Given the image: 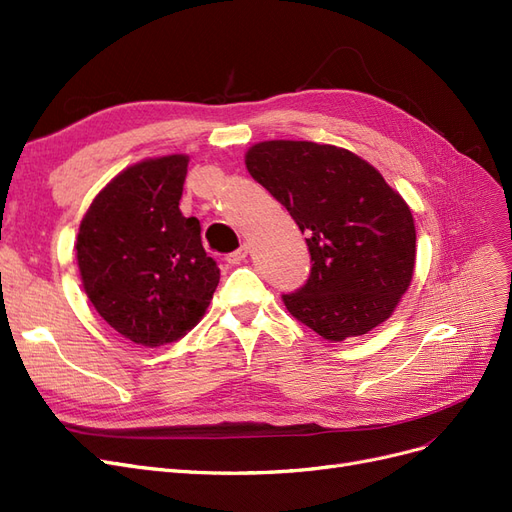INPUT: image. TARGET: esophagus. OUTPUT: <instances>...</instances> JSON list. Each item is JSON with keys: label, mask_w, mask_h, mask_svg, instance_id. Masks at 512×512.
Returning a JSON list of instances; mask_svg holds the SVG:
<instances>
[{"label": "esophagus", "mask_w": 512, "mask_h": 512, "mask_svg": "<svg viewBox=\"0 0 512 512\" xmlns=\"http://www.w3.org/2000/svg\"><path fill=\"white\" fill-rule=\"evenodd\" d=\"M246 255H249V246H246V244H242L238 251H234V253H229V255L225 257V261L229 263V266H238V263H242V261L246 259Z\"/></svg>", "instance_id": "1"}]
</instances>
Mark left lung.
I'll return each instance as SVG.
<instances>
[{
    "label": "left lung",
    "mask_w": 512,
    "mask_h": 512,
    "mask_svg": "<svg viewBox=\"0 0 512 512\" xmlns=\"http://www.w3.org/2000/svg\"><path fill=\"white\" fill-rule=\"evenodd\" d=\"M246 170L306 234L310 274L283 293L291 315L325 340L368 334L391 317L415 270V221L368 161L346 148L270 140Z\"/></svg>",
    "instance_id": "obj_1"
}]
</instances>
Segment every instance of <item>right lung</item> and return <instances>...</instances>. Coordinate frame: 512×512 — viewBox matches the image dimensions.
Wrapping results in <instances>:
<instances>
[{"label": "right lung", "mask_w": 512, "mask_h": 512, "mask_svg": "<svg viewBox=\"0 0 512 512\" xmlns=\"http://www.w3.org/2000/svg\"><path fill=\"white\" fill-rule=\"evenodd\" d=\"M187 163L168 155L127 168L80 223L76 257L87 298L110 327L142 346L191 332L219 285L200 221L178 208Z\"/></svg>", "instance_id": "obj_1"}]
</instances>
